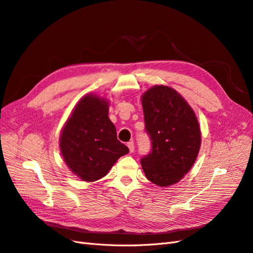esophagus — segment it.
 Masks as SVG:
<instances>
[{
	"label": "esophagus",
	"mask_w": 253,
	"mask_h": 253,
	"mask_svg": "<svg viewBox=\"0 0 253 253\" xmlns=\"http://www.w3.org/2000/svg\"><path fill=\"white\" fill-rule=\"evenodd\" d=\"M127 146H128V148H129V151H130V153H133V150H134V143H133L132 141L128 142V143H127Z\"/></svg>",
	"instance_id": "34e87169"
}]
</instances>
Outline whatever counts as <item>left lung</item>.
Masks as SVG:
<instances>
[{
  "label": "left lung",
  "instance_id": "8db88e82",
  "mask_svg": "<svg viewBox=\"0 0 253 253\" xmlns=\"http://www.w3.org/2000/svg\"><path fill=\"white\" fill-rule=\"evenodd\" d=\"M142 105L151 150L141 158L150 182L168 186L191 169L200 148L201 134L192 108L174 89L155 85L144 93Z\"/></svg>",
  "mask_w": 253,
  "mask_h": 253
}]
</instances>
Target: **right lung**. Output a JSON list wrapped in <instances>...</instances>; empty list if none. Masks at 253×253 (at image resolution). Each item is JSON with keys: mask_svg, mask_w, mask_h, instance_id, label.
Instances as JSON below:
<instances>
[{"mask_svg": "<svg viewBox=\"0 0 253 253\" xmlns=\"http://www.w3.org/2000/svg\"><path fill=\"white\" fill-rule=\"evenodd\" d=\"M60 150L69 169L84 181H95L129 153L108 118V103L86 95L77 104L62 129Z\"/></svg>", "mask_w": 253, "mask_h": 253, "instance_id": "obj_1", "label": "right lung"}]
</instances>
